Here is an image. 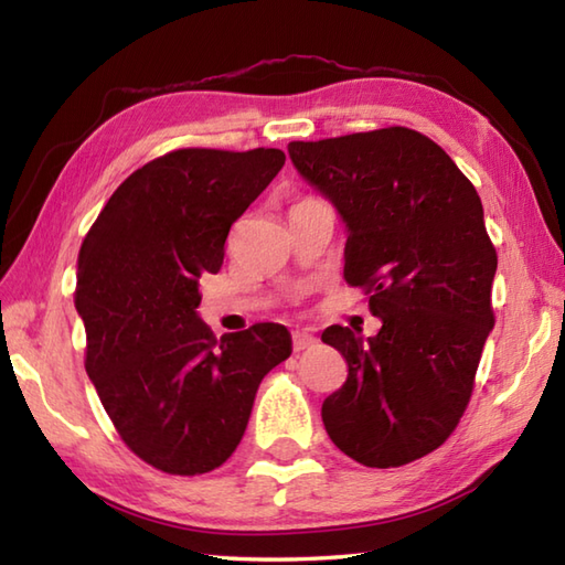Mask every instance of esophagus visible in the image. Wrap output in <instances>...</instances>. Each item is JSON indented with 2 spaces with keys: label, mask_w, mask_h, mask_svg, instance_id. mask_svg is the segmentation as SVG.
<instances>
[{
  "label": "esophagus",
  "mask_w": 565,
  "mask_h": 565,
  "mask_svg": "<svg viewBox=\"0 0 565 565\" xmlns=\"http://www.w3.org/2000/svg\"><path fill=\"white\" fill-rule=\"evenodd\" d=\"M316 342L318 340L308 330H296L294 332V350L296 352H303V350H308V347H313Z\"/></svg>",
  "instance_id": "obj_1"
}]
</instances>
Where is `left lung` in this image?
Masks as SVG:
<instances>
[{
    "instance_id": "left-lung-1",
    "label": "left lung",
    "mask_w": 565,
    "mask_h": 565,
    "mask_svg": "<svg viewBox=\"0 0 565 565\" xmlns=\"http://www.w3.org/2000/svg\"><path fill=\"white\" fill-rule=\"evenodd\" d=\"M289 154L340 211L344 279L381 318L366 340L342 326L322 332L347 359L322 423L364 466L423 459L459 425L495 326L498 255L478 191L435 140L403 126L294 140Z\"/></svg>"
}]
</instances>
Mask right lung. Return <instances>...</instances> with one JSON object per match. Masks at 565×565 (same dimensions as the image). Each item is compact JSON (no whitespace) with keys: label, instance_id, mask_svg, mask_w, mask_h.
<instances>
[{"label":"right lung","instance_id":"add662e5","mask_svg":"<svg viewBox=\"0 0 565 565\" xmlns=\"http://www.w3.org/2000/svg\"><path fill=\"white\" fill-rule=\"evenodd\" d=\"M286 154L182 148L142 164L106 201L77 259L87 374L126 447L172 476L227 461L262 379L291 354L279 322L218 340L196 313L199 279Z\"/></svg>","mask_w":565,"mask_h":565}]
</instances>
